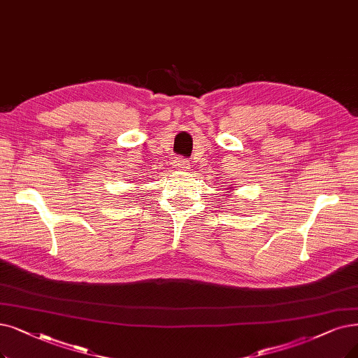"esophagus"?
I'll list each match as a JSON object with an SVG mask.
<instances>
[{
    "mask_svg": "<svg viewBox=\"0 0 358 358\" xmlns=\"http://www.w3.org/2000/svg\"><path fill=\"white\" fill-rule=\"evenodd\" d=\"M173 166H175L178 170H187V169H189L191 163H189L188 159H183V157H175Z\"/></svg>",
    "mask_w": 358,
    "mask_h": 358,
    "instance_id": "1",
    "label": "esophagus"
}]
</instances>
